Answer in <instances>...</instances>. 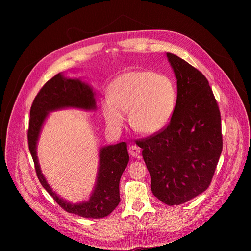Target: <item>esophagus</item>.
Here are the masks:
<instances>
[{
    "instance_id": "1",
    "label": "esophagus",
    "mask_w": 251,
    "mask_h": 251,
    "mask_svg": "<svg viewBox=\"0 0 251 251\" xmlns=\"http://www.w3.org/2000/svg\"><path fill=\"white\" fill-rule=\"evenodd\" d=\"M128 151H129L130 155H132V156L135 157V156H137L140 153V149L138 147H136V146H131L129 148Z\"/></svg>"
}]
</instances>
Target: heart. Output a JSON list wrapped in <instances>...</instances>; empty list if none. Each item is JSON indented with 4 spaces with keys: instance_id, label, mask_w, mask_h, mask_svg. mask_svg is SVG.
<instances>
[{
    "instance_id": "obj_1",
    "label": "heart",
    "mask_w": 251,
    "mask_h": 251,
    "mask_svg": "<svg viewBox=\"0 0 251 251\" xmlns=\"http://www.w3.org/2000/svg\"><path fill=\"white\" fill-rule=\"evenodd\" d=\"M176 101V87L169 77L149 70L130 71L112 82L110 96L101 100V112L110 128L120 130L129 111L131 127L151 135L169 124Z\"/></svg>"
}]
</instances>
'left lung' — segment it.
Masks as SVG:
<instances>
[{
  "mask_svg": "<svg viewBox=\"0 0 251 251\" xmlns=\"http://www.w3.org/2000/svg\"><path fill=\"white\" fill-rule=\"evenodd\" d=\"M177 78L176 109L160 132L136 144L151 174L157 200L179 205L205 191L223 150L221 113L205 76L167 52Z\"/></svg>",
  "mask_w": 251,
  "mask_h": 251,
  "instance_id": "obj_1",
  "label": "left lung"
}]
</instances>
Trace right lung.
Wrapping results in <instances>:
<instances>
[{"label":"right lung","instance_id":"obj_1","mask_svg":"<svg viewBox=\"0 0 251 251\" xmlns=\"http://www.w3.org/2000/svg\"><path fill=\"white\" fill-rule=\"evenodd\" d=\"M69 107L84 110L96 109L95 94L87 84L82 83L79 79L65 78L60 73L47 81L33 100L27 139L36 176L43 187L67 213L83 218L101 219L109 216L120 202L119 183L129 162L126 142L104 147L100 150L97 184L86 202L72 204L62 200L51 190L38 165L36 142L49 112Z\"/></svg>","mask_w":251,"mask_h":251}]
</instances>
